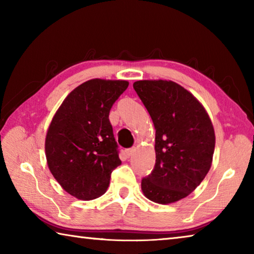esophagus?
<instances>
[{"label": "esophagus", "mask_w": 254, "mask_h": 254, "mask_svg": "<svg viewBox=\"0 0 254 254\" xmlns=\"http://www.w3.org/2000/svg\"><path fill=\"white\" fill-rule=\"evenodd\" d=\"M134 152H135V148H131V149H127V157H132L133 154H134Z\"/></svg>", "instance_id": "1"}]
</instances>
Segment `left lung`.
<instances>
[{"label":"left lung","mask_w":254,"mask_h":254,"mask_svg":"<svg viewBox=\"0 0 254 254\" xmlns=\"http://www.w3.org/2000/svg\"><path fill=\"white\" fill-rule=\"evenodd\" d=\"M133 88L156 128V165L141 189L154 203H175L194 191L210 169L212 121L200 102L175 81L137 80Z\"/></svg>","instance_id":"obj_1"}]
</instances>
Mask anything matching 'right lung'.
<instances>
[{
    "mask_svg": "<svg viewBox=\"0 0 254 254\" xmlns=\"http://www.w3.org/2000/svg\"><path fill=\"white\" fill-rule=\"evenodd\" d=\"M127 80L94 78L68 94L46 135L48 168L64 190L81 200L102 196L121 165L109 114Z\"/></svg>",
    "mask_w": 254,
    "mask_h": 254,
    "instance_id": "1",
    "label": "right lung"
}]
</instances>
